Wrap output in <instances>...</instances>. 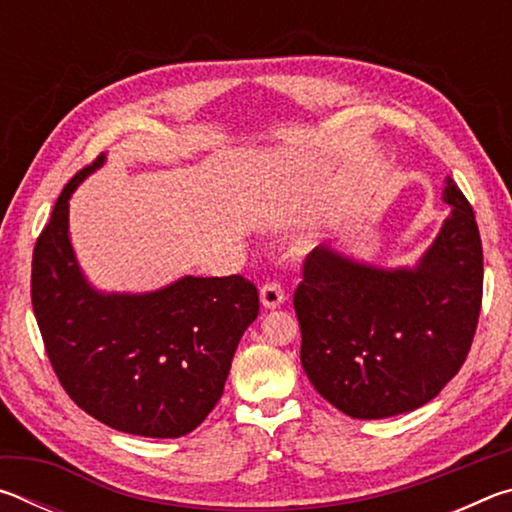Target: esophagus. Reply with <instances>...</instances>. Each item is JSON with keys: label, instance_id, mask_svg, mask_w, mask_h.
<instances>
[{"label": "esophagus", "instance_id": "1", "mask_svg": "<svg viewBox=\"0 0 512 512\" xmlns=\"http://www.w3.org/2000/svg\"><path fill=\"white\" fill-rule=\"evenodd\" d=\"M259 298H262V305L266 307V309H275V307H280L282 302H284V287L277 280H271V282H266V284H262V289H259Z\"/></svg>", "mask_w": 512, "mask_h": 512}]
</instances>
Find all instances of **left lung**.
Masks as SVG:
<instances>
[{
	"instance_id": "left-lung-1",
	"label": "left lung",
	"mask_w": 512,
	"mask_h": 512,
	"mask_svg": "<svg viewBox=\"0 0 512 512\" xmlns=\"http://www.w3.org/2000/svg\"><path fill=\"white\" fill-rule=\"evenodd\" d=\"M452 214L413 271H379L314 248L293 293L300 361L316 391L357 420L431 402L470 354L483 298L472 205L452 178Z\"/></svg>"
}]
</instances>
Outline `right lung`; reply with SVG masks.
Wrapping results in <instances>:
<instances>
[{
  "label": "right lung",
  "mask_w": 512,
  "mask_h": 512,
  "mask_svg": "<svg viewBox=\"0 0 512 512\" xmlns=\"http://www.w3.org/2000/svg\"><path fill=\"white\" fill-rule=\"evenodd\" d=\"M103 155L63 187L33 248L31 302L60 386L108 427L180 438L221 400L241 334L259 314L244 275L183 277L146 296H101L83 280L67 232L69 196Z\"/></svg>",
  "instance_id": "add662e5"
}]
</instances>
